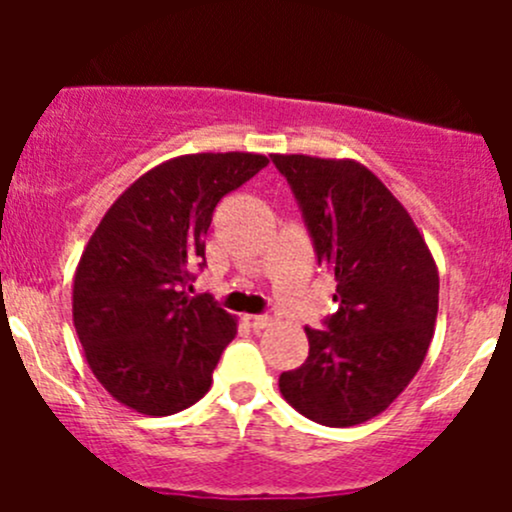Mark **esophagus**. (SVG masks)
I'll use <instances>...</instances> for the list:
<instances>
[{
    "mask_svg": "<svg viewBox=\"0 0 512 512\" xmlns=\"http://www.w3.org/2000/svg\"><path fill=\"white\" fill-rule=\"evenodd\" d=\"M275 322H277V319L272 317V314H245V324H247V327L255 329V332L272 327Z\"/></svg>",
    "mask_w": 512,
    "mask_h": 512,
    "instance_id": "34e87169",
    "label": "esophagus"
}]
</instances>
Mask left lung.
Returning a JSON list of instances; mask_svg holds the SVG:
<instances>
[{
    "label": "left lung",
    "mask_w": 512,
    "mask_h": 512,
    "mask_svg": "<svg viewBox=\"0 0 512 512\" xmlns=\"http://www.w3.org/2000/svg\"><path fill=\"white\" fill-rule=\"evenodd\" d=\"M337 282L339 312L309 329V356L280 376L285 401L322 426H356L394 404L426 359L438 267L409 210L352 158L272 153Z\"/></svg>",
    "instance_id": "1"
}]
</instances>
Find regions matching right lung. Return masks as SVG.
I'll list each match as a JSON object with an SVG mask.
<instances>
[{
	"mask_svg": "<svg viewBox=\"0 0 512 512\" xmlns=\"http://www.w3.org/2000/svg\"><path fill=\"white\" fill-rule=\"evenodd\" d=\"M260 153H190L128 185L81 252L74 327L98 384L128 409L170 416L208 394L237 317L188 297L213 210L260 173Z\"/></svg>",
	"mask_w": 512,
	"mask_h": 512,
	"instance_id": "obj_1",
	"label": "right lung"
}]
</instances>
